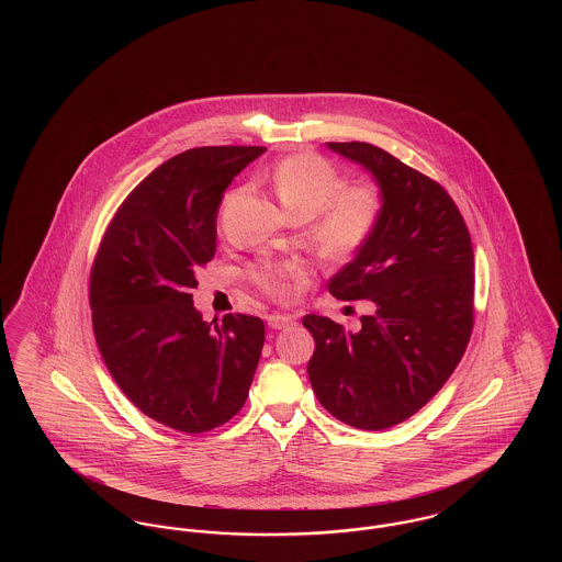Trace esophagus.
Returning <instances> with one entry per match:
<instances>
[{
	"mask_svg": "<svg viewBox=\"0 0 562 562\" xmlns=\"http://www.w3.org/2000/svg\"><path fill=\"white\" fill-rule=\"evenodd\" d=\"M269 328H273V330H282V328H289V326H293L294 316L291 314H271L268 316Z\"/></svg>",
	"mask_w": 562,
	"mask_h": 562,
	"instance_id": "1",
	"label": "esophagus"
}]
</instances>
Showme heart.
<instances>
[{
  "label": "heart",
  "mask_w": 562,
  "mask_h": 562,
  "mask_svg": "<svg viewBox=\"0 0 562 562\" xmlns=\"http://www.w3.org/2000/svg\"><path fill=\"white\" fill-rule=\"evenodd\" d=\"M271 188L293 218L316 221L314 240L328 257H351L373 234L381 209L376 189L358 186L341 191L339 172L321 156L294 154L278 161L271 172ZM293 276L294 266L266 263L257 271V282L271 296L286 299Z\"/></svg>",
  "instance_id": "1"
}]
</instances>
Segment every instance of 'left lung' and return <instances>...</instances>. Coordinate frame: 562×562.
<instances>
[{
	"instance_id": "left-lung-1",
	"label": "left lung",
	"mask_w": 562,
	"mask_h": 562,
	"mask_svg": "<svg viewBox=\"0 0 562 562\" xmlns=\"http://www.w3.org/2000/svg\"><path fill=\"white\" fill-rule=\"evenodd\" d=\"M362 166L379 189L373 234L328 291L369 299L358 333L310 314L316 349L307 374L322 406L358 429H385L415 415L447 383L474 321V250L451 195L371 143H326Z\"/></svg>"
}]
</instances>
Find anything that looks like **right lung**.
<instances>
[{"label": "right lung", "instance_id": "right-lung-1", "mask_svg": "<svg viewBox=\"0 0 562 562\" xmlns=\"http://www.w3.org/2000/svg\"><path fill=\"white\" fill-rule=\"evenodd\" d=\"M266 147H198L158 166L120 206L101 241L90 307L109 373L136 408L200 434L246 402L266 341L261 318L218 324L193 307L195 269L216 250L225 189Z\"/></svg>", "mask_w": 562, "mask_h": 562}]
</instances>
